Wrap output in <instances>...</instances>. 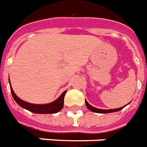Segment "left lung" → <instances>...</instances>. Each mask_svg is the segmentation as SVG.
I'll list each match as a JSON object with an SVG mask.
<instances>
[{
  "mask_svg": "<svg viewBox=\"0 0 147 147\" xmlns=\"http://www.w3.org/2000/svg\"><path fill=\"white\" fill-rule=\"evenodd\" d=\"M85 104H86V107L88 108V109H90V111H92L94 113H114V112H117V111H120L122 109L124 108L125 106L127 105V104L126 105H124L123 107H120V108H117V109H98V108H95V107H94L92 105H90L87 102L86 99H85ZM130 104V102L128 103Z\"/></svg>",
  "mask_w": 147,
  "mask_h": 147,
  "instance_id": "8db88e82",
  "label": "left lung"
}]
</instances>
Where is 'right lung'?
<instances>
[{
  "label": "right lung",
  "mask_w": 147,
  "mask_h": 147,
  "mask_svg": "<svg viewBox=\"0 0 147 147\" xmlns=\"http://www.w3.org/2000/svg\"><path fill=\"white\" fill-rule=\"evenodd\" d=\"M9 84H10V89H11V95L13 97V98L17 103L18 105L21 106L22 108L25 109L27 110L32 112L34 113H40V114H49V113H57L58 112L62 109L63 106H64V95L67 92V90H65L62 93L61 96L56 99L55 101L53 102L48 103V104H32V103H29L20 99L18 97L13 90L11 88V83H10V80H9Z\"/></svg>",
  "instance_id": "obj_1"
}]
</instances>
